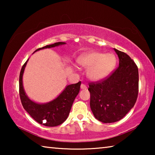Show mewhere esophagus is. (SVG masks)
<instances>
[{
    "label": "esophagus",
    "instance_id": "1",
    "mask_svg": "<svg viewBox=\"0 0 155 155\" xmlns=\"http://www.w3.org/2000/svg\"><path fill=\"white\" fill-rule=\"evenodd\" d=\"M81 88L82 89V90H86V89L87 88V87L85 85V84H81Z\"/></svg>",
    "mask_w": 155,
    "mask_h": 155
}]
</instances>
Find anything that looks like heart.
<instances>
[{"instance_id":"obj_1","label":"heart","mask_w":155,"mask_h":155,"mask_svg":"<svg viewBox=\"0 0 155 155\" xmlns=\"http://www.w3.org/2000/svg\"><path fill=\"white\" fill-rule=\"evenodd\" d=\"M79 64L87 70V76L93 81H98L107 77L116 64L114 54H104L101 52H91L81 56Z\"/></svg>"}]
</instances>
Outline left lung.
<instances>
[{
  "mask_svg": "<svg viewBox=\"0 0 155 155\" xmlns=\"http://www.w3.org/2000/svg\"><path fill=\"white\" fill-rule=\"evenodd\" d=\"M114 50L119 57L118 66L107 77L89 83L91 111L103 123L123 118L134 107L138 96L137 65L125 52Z\"/></svg>",
  "mask_w": 155,
  "mask_h": 155,
  "instance_id": "obj_1",
  "label": "left lung"
}]
</instances>
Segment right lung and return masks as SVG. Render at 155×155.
Returning <instances> with one entry per match:
<instances>
[{"label":"right lung","mask_w":155,"mask_h":155,"mask_svg":"<svg viewBox=\"0 0 155 155\" xmlns=\"http://www.w3.org/2000/svg\"><path fill=\"white\" fill-rule=\"evenodd\" d=\"M64 42H57L46 45L39 50L52 48L64 44ZM28 60L22 65L19 78V94L21 103L24 109L36 122L46 127H56L65 121L70 114V109L76 96L80 91L81 82L68 85L63 92L54 101L46 104H38L31 101L26 95L22 85V75Z\"/></svg>","instance_id":"right-lung-1"}]
</instances>
